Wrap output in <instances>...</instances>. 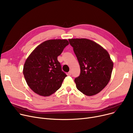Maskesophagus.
Returning a JSON list of instances; mask_svg holds the SVG:
<instances>
[{
	"instance_id": "esophagus-1",
	"label": "esophagus",
	"mask_w": 133,
	"mask_h": 133,
	"mask_svg": "<svg viewBox=\"0 0 133 133\" xmlns=\"http://www.w3.org/2000/svg\"><path fill=\"white\" fill-rule=\"evenodd\" d=\"M68 75H69V76H71V75H72V72H71V71H69L68 73Z\"/></svg>"
}]
</instances>
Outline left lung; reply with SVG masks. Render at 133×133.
I'll return each instance as SVG.
<instances>
[{
	"label": "left lung",
	"mask_w": 133,
	"mask_h": 133,
	"mask_svg": "<svg viewBox=\"0 0 133 133\" xmlns=\"http://www.w3.org/2000/svg\"><path fill=\"white\" fill-rule=\"evenodd\" d=\"M79 61L80 74L74 81L77 89L87 96L94 95L109 82L113 62L108 52L87 39H68Z\"/></svg>",
	"instance_id": "obj_1"
}]
</instances>
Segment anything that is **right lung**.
<instances>
[{"label": "right lung", "mask_w": 133, "mask_h": 133, "mask_svg": "<svg viewBox=\"0 0 133 133\" xmlns=\"http://www.w3.org/2000/svg\"><path fill=\"white\" fill-rule=\"evenodd\" d=\"M69 44L66 39H53L38 45L26 59L23 74L28 86L41 96H48L61 86L67 75L58 57Z\"/></svg>", "instance_id": "add662e5"}]
</instances>
